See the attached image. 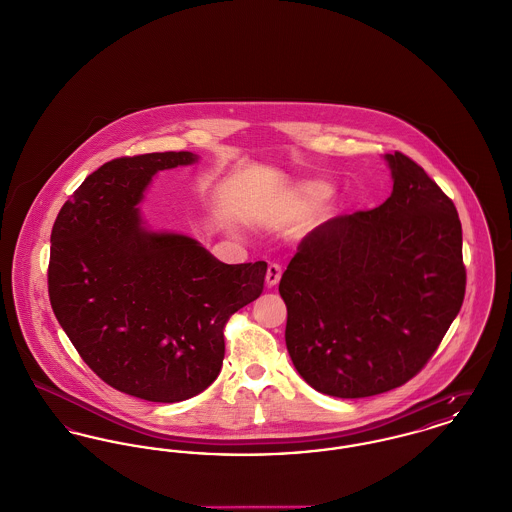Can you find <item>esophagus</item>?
I'll return each mask as SVG.
<instances>
[{"label":"esophagus","instance_id":"34e87169","mask_svg":"<svg viewBox=\"0 0 512 512\" xmlns=\"http://www.w3.org/2000/svg\"><path fill=\"white\" fill-rule=\"evenodd\" d=\"M280 276H282V267L278 263H271L269 265V271H267V286L272 288L280 282Z\"/></svg>","mask_w":512,"mask_h":512}]
</instances>
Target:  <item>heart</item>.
<instances>
[{
  "instance_id": "1",
  "label": "heart",
  "mask_w": 512,
  "mask_h": 512,
  "mask_svg": "<svg viewBox=\"0 0 512 512\" xmlns=\"http://www.w3.org/2000/svg\"><path fill=\"white\" fill-rule=\"evenodd\" d=\"M325 193V187L321 183H309L307 187H303V195L309 199H317Z\"/></svg>"
}]
</instances>
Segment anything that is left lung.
I'll return each mask as SVG.
<instances>
[{
    "instance_id": "left-lung-1",
    "label": "left lung",
    "mask_w": 512,
    "mask_h": 512,
    "mask_svg": "<svg viewBox=\"0 0 512 512\" xmlns=\"http://www.w3.org/2000/svg\"><path fill=\"white\" fill-rule=\"evenodd\" d=\"M385 160L391 197L317 226L278 286L290 358L305 383L336 398L375 396L416 377L466 292L454 203L410 156Z\"/></svg>"
}]
</instances>
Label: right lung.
<instances>
[{
    "instance_id": "1",
    "label": "right lung",
    "mask_w": 512,
    "mask_h": 512,
    "mask_svg": "<svg viewBox=\"0 0 512 512\" xmlns=\"http://www.w3.org/2000/svg\"><path fill=\"white\" fill-rule=\"evenodd\" d=\"M195 160L185 151L114 158L52 228L48 294L61 329L106 385L149 402L205 391L222 367L228 319L265 288V261L226 265L187 236L141 228L152 176Z\"/></svg>"
}]
</instances>
